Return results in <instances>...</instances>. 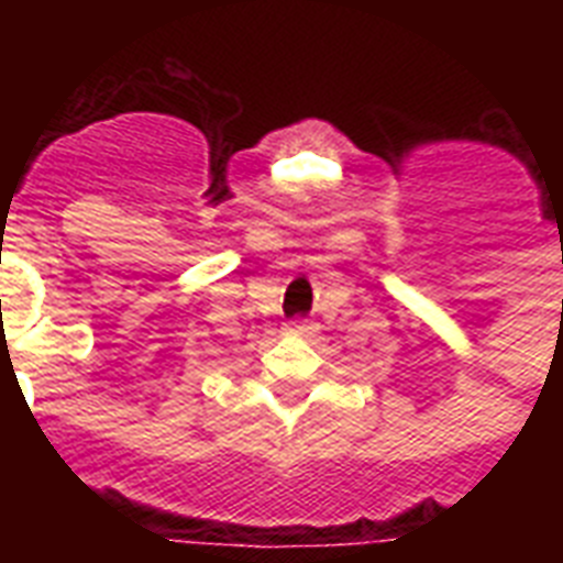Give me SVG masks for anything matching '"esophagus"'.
Wrapping results in <instances>:
<instances>
[{
  "instance_id": "obj_1",
  "label": "esophagus",
  "mask_w": 563,
  "mask_h": 563,
  "mask_svg": "<svg viewBox=\"0 0 563 563\" xmlns=\"http://www.w3.org/2000/svg\"><path fill=\"white\" fill-rule=\"evenodd\" d=\"M283 330H286L289 335H309L312 330H316V327L309 324V321H303V318H295V321H289V324L283 327Z\"/></svg>"
}]
</instances>
